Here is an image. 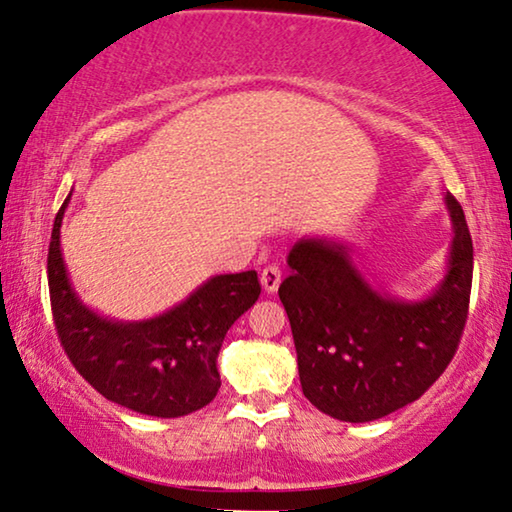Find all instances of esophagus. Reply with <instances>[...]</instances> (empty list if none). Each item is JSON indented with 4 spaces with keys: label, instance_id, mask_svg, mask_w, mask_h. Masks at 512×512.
I'll use <instances>...</instances> for the list:
<instances>
[{
    "label": "esophagus",
    "instance_id": "1",
    "mask_svg": "<svg viewBox=\"0 0 512 512\" xmlns=\"http://www.w3.org/2000/svg\"><path fill=\"white\" fill-rule=\"evenodd\" d=\"M279 282H282V270L277 265H265L261 272V286L265 293H275L279 289Z\"/></svg>",
    "mask_w": 512,
    "mask_h": 512
}]
</instances>
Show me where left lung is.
<instances>
[{
	"label": "left lung",
	"mask_w": 512,
	"mask_h": 512,
	"mask_svg": "<svg viewBox=\"0 0 512 512\" xmlns=\"http://www.w3.org/2000/svg\"><path fill=\"white\" fill-rule=\"evenodd\" d=\"M452 247L443 282L422 300L389 296L363 277L347 244L303 237L289 251L279 300L291 321L303 394L340 422H375L417 401L459 347L473 282L464 209L445 195Z\"/></svg>",
	"instance_id": "obj_1"
}]
</instances>
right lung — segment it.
<instances>
[{
    "label": "right lung",
    "instance_id": "right-lung-1",
    "mask_svg": "<svg viewBox=\"0 0 512 512\" xmlns=\"http://www.w3.org/2000/svg\"><path fill=\"white\" fill-rule=\"evenodd\" d=\"M67 200L48 247V291L58 338L69 361L111 403L149 417H184L214 401L228 328L261 296L256 270L209 277L172 310L144 321H118L76 296L60 249Z\"/></svg>",
    "mask_w": 512,
    "mask_h": 512
}]
</instances>
